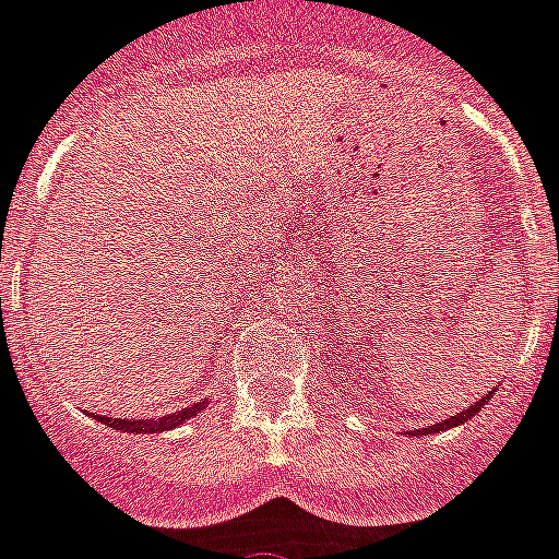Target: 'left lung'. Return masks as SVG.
I'll list each match as a JSON object with an SVG mask.
<instances>
[{
  "instance_id": "8db88e82",
  "label": "left lung",
  "mask_w": 559,
  "mask_h": 559,
  "mask_svg": "<svg viewBox=\"0 0 559 559\" xmlns=\"http://www.w3.org/2000/svg\"><path fill=\"white\" fill-rule=\"evenodd\" d=\"M492 393L495 390H489V393L484 395V399H478V402L472 404L469 409H464V413H457V416H450V418H443L441 424H432V427H424V429H409L407 436H429V432H441V429H452V427H457V424H464V421H469L472 416H475V413H478L480 407H484L486 402H489V399H492Z\"/></svg>"
}]
</instances>
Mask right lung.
<instances>
[{"mask_svg":"<svg viewBox=\"0 0 559 559\" xmlns=\"http://www.w3.org/2000/svg\"><path fill=\"white\" fill-rule=\"evenodd\" d=\"M206 407V402H198L192 404V407H183L180 413H171V416H164V418H102V424H107V427L112 429H121V432H164V429H175L180 427L183 421H189L192 416H198L200 409Z\"/></svg>","mask_w":559,"mask_h":559,"instance_id":"obj_1","label":"right lung"}]
</instances>
